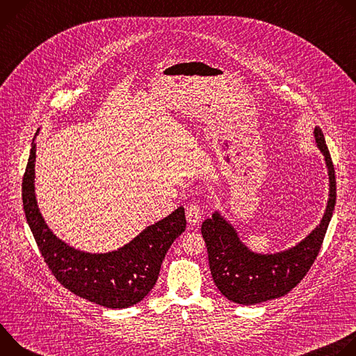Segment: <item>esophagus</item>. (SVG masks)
Masks as SVG:
<instances>
[{
    "label": "esophagus",
    "mask_w": 356,
    "mask_h": 356,
    "mask_svg": "<svg viewBox=\"0 0 356 356\" xmlns=\"http://www.w3.org/2000/svg\"><path fill=\"white\" fill-rule=\"evenodd\" d=\"M186 217L190 225H197L201 221V206L200 204H191L187 207Z\"/></svg>",
    "instance_id": "obj_1"
}]
</instances>
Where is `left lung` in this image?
<instances>
[{
  "label": "left lung",
  "mask_w": 356,
  "mask_h": 356,
  "mask_svg": "<svg viewBox=\"0 0 356 356\" xmlns=\"http://www.w3.org/2000/svg\"><path fill=\"white\" fill-rule=\"evenodd\" d=\"M316 143L323 152L330 176V198L320 225L298 245L273 255L249 250L234 227L214 213L201 225L209 252L210 270L218 290L238 304H257L282 297L307 275L321 249L337 200L335 170L323 131L314 129Z\"/></svg>",
  "instance_id": "obj_1"
}]
</instances>
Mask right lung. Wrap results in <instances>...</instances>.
I'll use <instances>...</instances> for the list:
<instances>
[{"instance_id": "add662e5", "label": "right lung", "mask_w": 356, "mask_h": 356, "mask_svg": "<svg viewBox=\"0 0 356 356\" xmlns=\"http://www.w3.org/2000/svg\"><path fill=\"white\" fill-rule=\"evenodd\" d=\"M36 143L22 179V202L28 225L42 258L56 280L91 302L108 309H125L154 289L166 252L186 229L184 209L145 228L129 243L108 253L77 250L56 238L43 221L35 198Z\"/></svg>"}]
</instances>
